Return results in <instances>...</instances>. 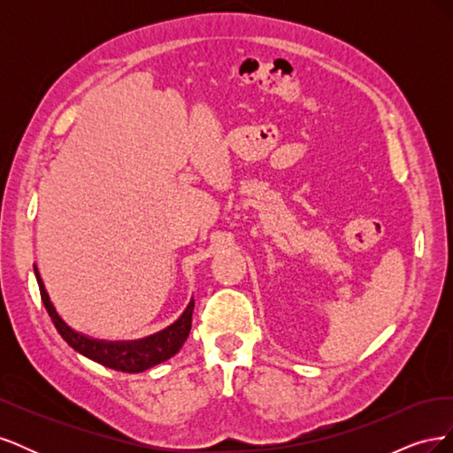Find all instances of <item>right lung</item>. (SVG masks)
I'll list each match as a JSON object with an SVG mask.
<instances>
[{"mask_svg":"<svg viewBox=\"0 0 453 453\" xmlns=\"http://www.w3.org/2000/svg\"><path fill=\"white\" fill-rule=\"evenodd\" d=\"M35 280L39 285L41 300L49 311V318L52 319L57 331L60 336L70 344L77 353L85 355V357L100 363L107 368L120 370V372H143V370L155 366L158 363L168 361L170 357L181 349L185 340L190 333V325H193V310H195V300H190L187 310L181 313V318L170 326L164 328V331L150 334L142 340H128V342H107V340H96L90 336L81 334L70 325L60 318L58 311L54 310L49 293L41 280L37 266H34Z\"/></svg>","mask_w":453,"mask_h":453,"instance_id":"add662e5","label":"right lung"}]
</instances>
